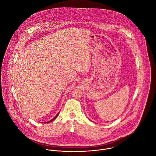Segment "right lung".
Wrapping results in <instances>:
<instances>
[{
	"label": "right lung",
	"mask_w": 156,
	"mask_h": 156,
	"mask_svg": "<svg viewBox=\"0 0 156 156\" xmlns=\"http://www.w3.org/2000/svg\"><path fill=\"white\" fill-rule=\"evenodd\" d=\"M58 114H59V112H58V114H57V115H55V117H54V118H53V119H51V120H50V121H48V122H44V123H50V122H52V120H54V119H55V118H56V117H57V116H58Z\"/></svg>",
	"instance_id": "obj_1"
}]
</instances>
